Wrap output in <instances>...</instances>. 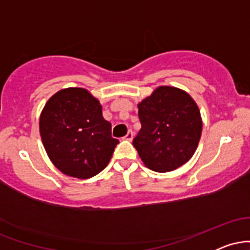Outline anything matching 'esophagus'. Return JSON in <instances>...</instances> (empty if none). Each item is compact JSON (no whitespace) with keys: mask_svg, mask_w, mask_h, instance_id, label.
Here are the masks:
<instances>
[{"mask_svg":"<svg viewBox=\"0 0 250 250\" xmlns=\"http://www.w3.org/2000/svg\"><path fill=\"white\" fill-rule=\"evenodd\" d=\"M133 137H134L133 130H128V133L125 134V136L123 137V140H127V141H131V140H133Z\"/></svg>","mask_w":250,"mask_h":250,"instance_id":"obj_1","label":"esophagus"}]
</instances>
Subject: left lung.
Masks as SVG:
<instances>
[{"label":"left lung","instance_id":"1","mask_svg":"<svg viewBox=\"0 0 250 250\" xmlns=\"http://www.w3.org/2000/svg\"><path fill=\"white\" fill-rule=\"evenodd\" d=\"M139 117L141 129L133 145L149 169L167 173L190 160L199 145L202 120L186 91L159 87L139 103Z\"/></svg>","mask_w":250,"mask_h":250}]
</instances>
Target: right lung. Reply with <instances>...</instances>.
I'll list each match as a JSON object with an SVG mask.
<instances>
[{
	"label": "right lung",
	"instance_id": "obj_1",
	"mask_svg": "<svg viewBox=\"0 0 250 250\" xmlns=\"http://www.w3.org/2000/svg\"><path fill=\"white\" fill-rule=\"evenodd\" d=\"M40 134L55 167L77 179L102 171L119 143L100 102L83 88L62 89L50 97L40 117Z\"/></svg>",
	"mask_w": 250,
	"mask_h": 250
}]
</instances>
